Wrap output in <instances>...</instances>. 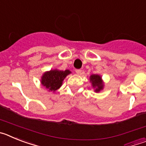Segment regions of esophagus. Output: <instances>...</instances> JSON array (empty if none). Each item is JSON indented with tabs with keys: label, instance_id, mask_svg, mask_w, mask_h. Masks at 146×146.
<instances>
[{
	"label": "esophagus",
	"instance_id": "1",
	"mask_svg": "<svg viewBox=\"0 0 146 146\" xmlns=\"http://www.w3.org/2000/svg\"><path fill=\"white\" fill-rule=\"evenodd\" d=\"M75 72H76V74H80L81 72H82V70H81V69H77V70H75Z\"/></svg>",
	"mask_w": 146,
	"mask_h": 146
}]
</instances>
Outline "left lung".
I'll return each mask as SVG.
<instances>
[{"instance_id":"8db88e82","label":"left lung","mask_w":146,"mask_h":146,"mask_svg":"<svg viewBox=\"0 0 146 146\" xmlns=\"http://www.w3.org/2000/svg\"><path fill=\"white\" fill-rule=\"evenodd\" d=\"M89 80L91 83V86L94 88L95 92H100L102 90H103L104 84L101 75H99V74H91L89 77Z\"/></svg>"}]
</instances>
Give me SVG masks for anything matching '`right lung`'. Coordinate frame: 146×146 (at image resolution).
Returning <instances> with one entry per match:
<instances>
[{
	"label": "right lung",
	"mask_w": 146,
	"mask_h": 146,
	"mask_svg": "<svg viewBox=\"0 0 146 146\" xmlns=\"http://www.w3.org/2000/svg\"><path fill=\"white\" fill-rule=\"evenodd\" d=\"M72 72L66 69L65 71L58 70L57 69H51L45 72L41 77V84L45 87L48 91L55 92L58 89L61 87L63 81L66 76Z\"/></svg>",
	"instance_id": "right-lung-1"
}]
</instances>
